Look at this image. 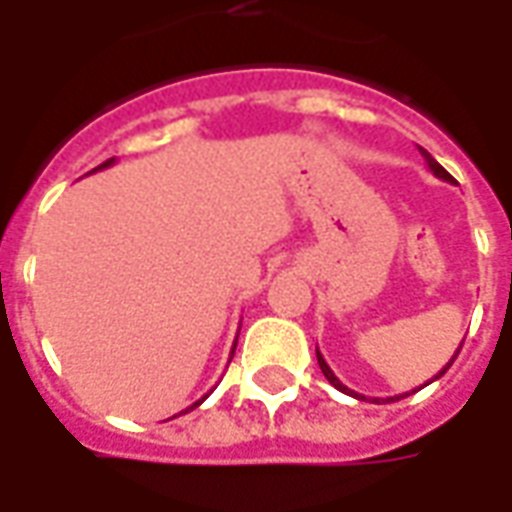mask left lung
<instances>
[{"label":"left lung","mask_w":512,"mask_h":512,"mask_svg":"<svg viewBox=\"0 0 512 512\" xmlns=\"http://www.w3.org/2000/svg\"><path fill=\"white\" fill-rule=\"evenodd\" d=\"M419 153H422V158H425V164H428V169L430 172H433V175H436V178H441V180H447V183H452V175L450 172H447V169L441 167L439 161H436V158L430 156L428 150H425V147H419ZM463 345V343H461ZM461 345H458V351H461ZM458 351H455V354H452V359L450 362H447V365L441 367L439 373H436V376L430 378L428 384H433V381H436V378H441L444 376V373H447V370H450V365L452 362H455V356H458ZM315 356H318V365H321V370H323V376H326V381H329V384L334 386V389H340V392H345V395H351V397H356V400H365V395H359V392H354V389H348V386L343 384V381H340V378L334 376V370L329 365H326V359H323L321 356V351H318V348H315ZM419 389H422V386H419ZM414 392H417V389H414ZM406 395H411V392H406ZM406 395H395V397H373V400H400V397H406Z\"/></svg>","instance_id":"obj_1"}]
</instances>
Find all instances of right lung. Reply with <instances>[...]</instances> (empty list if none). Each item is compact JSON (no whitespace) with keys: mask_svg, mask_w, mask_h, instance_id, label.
I'll use <instances>...</instances> for the list:
<instances>
[{"mask_svg":"<svg viewBox=\"0 0 512 512\" xmlns=\"http://www.w3.org/2000/svg\"><path fill=\"white\" fill-rule=\"evenodd\" d=\"M112 164H115V158H109V161H104V164H101V167H95L93 172H98V169H106V167H112ZM235 343H238V340H235ZM205 397H208V395H205ZM205 397H200V400H197V403H191V406L186 408V411H194V408L200 406V403H202V400H205ZM186 411H180V414H186ZM180 414H175V417H180Z\"/></svg>","mask_w":512,"mask_h":512,"instance_id":"1","label":"right lung"}]
</instances>
